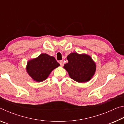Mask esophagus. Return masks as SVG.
<instances>
[{
    "label": "esophagus",
    "instance_id": "obj_1",
    "mask_svg": "<svg viewBox=\"0 0 124 124\" xmlns=\"http://www.w3.org/2000/svg\"><path fill=\"white\" fill-rule=\"evenodd\" d=\"M60 64L61 65V66H63V65H64L63 61H60Z\"/></svg>",
    "mask_w": 124,
    "mask_h": 124
}]
</instances>
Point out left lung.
<instances>
[{
	"label": "left lung",
	"instance_id": "obj_1",
	"mask_svg": "<svg viewBox=\"0 0 124 124\" xmlns=\"http://www.w3.org/2000/svg\"><path fill=\"white\" fill-rule=\"evenodd\" d=\"M68 62L64 65L70 77L79 83L87 82L96 71V64L89 55L71 53L67 56Z\"/></svg>",
	"mask_w": 124,
	"mask_h": 124
}]
</instances>
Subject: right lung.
Masks as SVG:
<instances>
[{
  "label": "right lung",
  "mask_w": 124,
  "mask_h": 124,
  "mask_svg": "<svg viewBox=\"0 0 124 124\" xmlns=\"http://www.w3.org/2000/svg\"><path fill=\"white\" fill-rule=\"evenodd\" d=\"M60 64L54 57L46 54H42L39 57L28 62L27 70L29 75L37 82H41L47 78L50 73Z\"/></svg>",
  "instance_id": "obj_1"
}]
</instances>
